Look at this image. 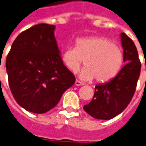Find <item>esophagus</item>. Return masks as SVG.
Here are the masks:
<instances>
[{
    "instance_id": "obj_1",
    "label": "esophagus",
    "mask_w": 146,
    "mask_h": 146,
    "mask_svg": "<svg viewBox=\"0 0 146 146\" xmlns=\"http://www.w3.org/2000/svg\"><path fill=\"white\" fill-rule=\"evenodd\" d=\"M75 86H83L84 85V83H82L81 81H80V80H76L75 81Z\"/></svg>"
}]
</instances>
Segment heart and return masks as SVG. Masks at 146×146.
I'll list each match as a JSON object with an SVG mask.
<instances>
[{"instance_id": "obj_1", "label": "heart", "mask_w": 146, "mask_h": 146, "mask_svg": "<svg viewBox=\"0 0 146 146\" xmlns=\"http://www.w3.org/2000/svg\"><path fill=\"white\" fill-rule=\"evenodd\" d=\"M123 52L112 40L105 37L78 38L75 47H67L62 60L71 72H77L84 60L85 67L80 72L84 80L95 78L98 83H105L114 78L123 65Z\"/></svg>"}]
</instances>
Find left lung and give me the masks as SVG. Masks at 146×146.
Here are the masks:
<instances>
[{"label": "left lung", "instance_id": "obj_1", "mask_svg": "<svg viewBox=\"0 0 146 146\" xmlns=\"http://www.w3.org/2000/svg\"><path fill=\"white\" fill-rule=\"evenodd\" d=\"M126 64L113 79L95 87L93 98L84 106V110L92 117L109 120L123 111L131 102L137 89L141 70L135 44L125 33H121Z\"/></svg>", "mask_w": 146, "mask_h": 146}]
</instances>
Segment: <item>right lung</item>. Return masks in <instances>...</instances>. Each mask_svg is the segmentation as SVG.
<instances>
[{"label":"right lung","mask_w":146,"mask_h":146,"mask_svg":"<svg viewBox=\"0 0 146 146\" xmlns=\"http://www.w3.org/2000/svg\"><path fill=\"white\" fill-rule=\"evenodd\" d=\"M54 25L39 24L21 32L6 59L13 98L26 110L42 114L54 108L75 77L63 64Z\"/></svg>","instance_id":"add662e5"}]
</instances>
